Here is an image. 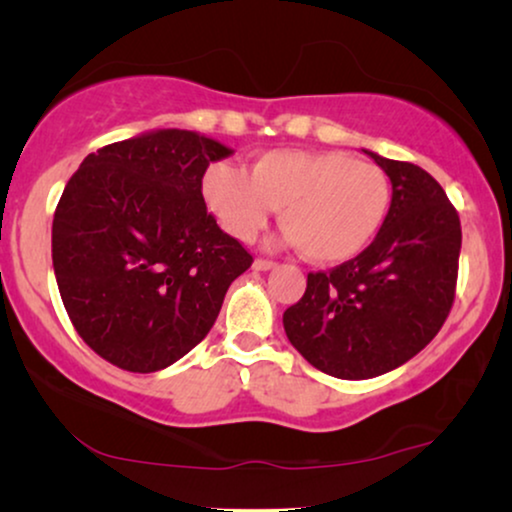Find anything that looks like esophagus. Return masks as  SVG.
I'll list each match as a JSON object with an SVG mask.
<instances>
[{
  "instance_id": "esophagus-1",
  "label": "esophagus",
  "mask_w": 512,
  "mask_h": 512,
  "mask_svg": "<svg viewBox=\"0 0 512 512\" xmlns=\"http://www.w3.org/2000/svg\"><path fill=\"white\" fill-rule=\"evenodd\" d=\"M272 268H277V263L268 261V258H256V261H254V270L265 272V270H272Z\"/></svg>"
}]
</instances>
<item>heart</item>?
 I'll list each match as a JSON object with an SVG mask.
<instances>
[{"instance_id":"b5f03b06","label":"heart","mask_w":512,"mask_h":512,"mask_svg":"<svg viewBox=\"0 0 512 512\" xmlns=\"http://www.w3.org/2000/svg\"><path fill=\"white\" fill-rule=\"evenodd\" d=\"M202 198L221 228L249 242L279 206L282 242L317 263H345L380 235L391 209L384 170L338 151H270L249 174L219 163L202 177Z\"/></svg>"}]
</instances>
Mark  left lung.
Listing matches in <instances>:
<instances>
[{
    "label": "left lung",
    "instance_id": "obj_1",
    "mask_svg": "<svg viewBox=\"0 0 512 512\" xmlns=\"http://www.w3.org/2000/svg\"><path fill=\"white\" fill-rule=\"evenodd\" d=\"M366 153L391 181L380 235L352 261L310 272L284 312L291 345L340 380L384 375L422 352L457 289L461 223L443 186L422 167Z\"/></svg>",
    "mask_w": 512,
    "mask_h": 512
}]
</instances>
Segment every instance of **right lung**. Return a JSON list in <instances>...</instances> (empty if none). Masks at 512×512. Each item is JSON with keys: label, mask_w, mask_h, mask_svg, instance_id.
Listing matches in <instances>:
<instances>
[{"label": "right lung", "mask_w": 512, "mask_h": 512, "mask_svg": "<svg viewBox=\"0 0 512 512\" xmlns=\"http://www.w3.org/2000/svg\"><path fill=\"white\" fill-rule=\"evenodd\" d=\"M233 149L151 130L83 158L53 216V270L83 342L130 373L172 366L205 340L228 286L254 263L202 198Z\"/></svg>", "instance_id": "add662e5"}]
</instances>
